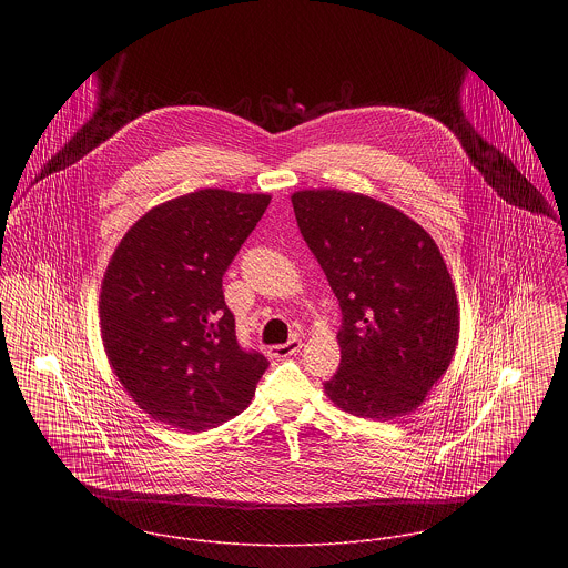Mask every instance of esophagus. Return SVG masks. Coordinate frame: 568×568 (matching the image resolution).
<instances>
[{
	"mask_svg": "<svg viewBox=\"0 0 568 568\" xmlns=\"http://www.w3.org/2000/svg\"><path fill=\"white\" fill-rule=\"evenodd\" d=\"M302 349V338H291L288 343H282V345H271L268 347V354L273 356V358H288V356H293V354H297Z\"/></svg>",
	"mask_w": 568,
	"mask_h": 568,
	"instance_id": "esophagus-1",
	"label": "esophagus"
}]
</instances>
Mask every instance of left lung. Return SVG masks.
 Here are the masks:
<instances>
[{
	"label": "left lung",
	"instance_id": "1",
	"mask_svg": "<svg viewBox=\"0 0 568 568\" xmlns=\"http://www.w3.org/2000/svg\"><path fill=\"white\" fill-rule=\"evenodd\" d=\"M291 201L343 315L327 398L378 422L406 415L448 369L459 338L437 244L400 210L363 194L304 190Z\"/></svg>",
	"mask_w": 568,
	"mask_h": 568
}]
</instances>
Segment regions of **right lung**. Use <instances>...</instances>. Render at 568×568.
<instances>
[{"mask_svg":"<svg viewBox=\"0 0 568 568\" xmlns=\"http://www.w3.org/2000/svg\"><path fill=\"white\" fill-rule=\"evenodd\" d=\"M268 203L199 190L144 214L118 244L100 293L102 341L153 419L199 433L251 403L268 361L239 343L223 275Z\"/></svg>","mask_w":568,"mask_h":568,"instance_id":"1","label":"right lung"}]
</instances>
